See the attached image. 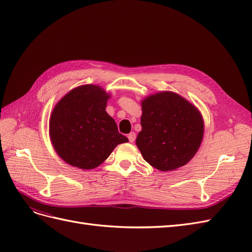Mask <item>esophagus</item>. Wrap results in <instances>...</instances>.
<instances>
[{"mask_svg": "<svg viewBox=\"0 0 252 252\" xmlns=\"http://www.w3.org/2000/svg\"><path fill=\"white\" fill-rule=\"evenodd\" d=\"M135 136H136L135 132H130V133H129V134H128V140H129V142L133 143V142L135 141Z\"/></svg>", "mask_w": 252, "mask_h": 252, "instance_id": "esophagus-1", "label": "esophagus"}]
</instances>
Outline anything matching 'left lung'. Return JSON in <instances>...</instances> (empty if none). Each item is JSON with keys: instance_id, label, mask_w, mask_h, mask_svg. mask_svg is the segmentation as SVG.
Returning a JSON list of instances; mask_svg holds the SVG:
<instances>
[{"instance_id": "obj_1", "label": "left lung", "mask_w": 252, "mask_h": 252, "mask_svg": "<svg viewBox=\"0 0 252 252\" xmlns=\"http://www.w3.org/2000/svg\"><path fill=\"white\" fill-rule=\"evenodd\" d=\"M141 104L142 130L135 142L145 161L161 171L186 165L203 140L201 112L171 91L151 94Z\"/></svg>"}]
</instances>
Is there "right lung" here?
Instances as JSON below:
<instances>
[{
  "label": "right lung",
  "mask_w": 252,
  "mask_h": 252,
  "mask_svg": "<svg viewBox=\"0 0 252 252\" xmlns=\"http://www.w3.org/2000/svg\"><path fill=\"white\" fill-rule=\"evenodd\" d=\"M110 94L97 85H82L64 95L52 110L49 135L60 158L73 167L94 169L128 139L106 112Z\"/></svg>",
  "instance_id": "obj_1"
}]
</instances>
